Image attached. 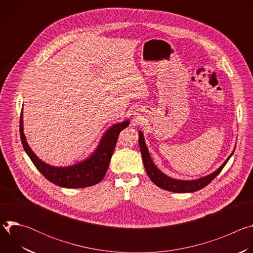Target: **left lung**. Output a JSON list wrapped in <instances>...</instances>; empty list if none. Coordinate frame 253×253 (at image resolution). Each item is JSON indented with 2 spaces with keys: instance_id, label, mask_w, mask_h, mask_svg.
<instances>
[{
  "instance_id": "left-lung-1",
  "label": "left lung",
  "mask_w": 253,
  "mask_h": 253,
  "mask_svg": "<svg viewBox=\"0 0 253 253\" xmlns=\"http://www.w3.org/2000/svg\"><path fill=\"white\" fill-rule=\"evenodd\" d=\"M139 146H140V151L144 163V167H145V170L152 180V182L157 185L160 188H163L165 190L171 191V192H176V193H188V192H194L197 190H200L204 188L206 185H208L212 180L217 176L231 155L226 159V161L217 169L215 172H213L210 175H207L203 178L197 179V180H190V181H186V180H176L173 178H170L163 174L160 170L157 169V167L154 165V163L151 160V157L149 155L148 149L145 145V141H144L143 134L139 132Z\"/></svg>"
}]
</instances>
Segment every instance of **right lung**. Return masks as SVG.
<instances>
[{"label":"right lung","instance_id":"right-lung-1","mask_svg":"<svg viewBox=\"0 0 253 253\" xmlns=\"http://www.w3.org/2000/svg\"><path fill=\"white\" fill-rule=\"evenodd\" d=\"M20 136L23 147L36 166L50 182L65 188H84L99 183L109 166L120 132L129 125L125 121L114 125L102 138L98 149L89 159L70 167H53L41 161L26 142L23 132V117H20Z\"/></svg>","mask_w":253,"mask_h":253}]
</instances>
